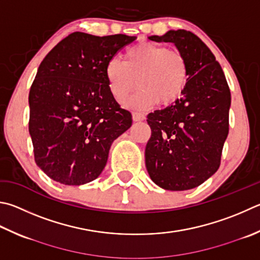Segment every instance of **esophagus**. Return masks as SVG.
Returning a JSON list of instances; mask_svg holds the SVG:
<instances>
[{
	"label": "esophagus",
	"mask_w": 260,
	"mask_h": 260,
	"mask_svg": "<svg viewBox=\"0 0 260 260\" xmlns=\"http://www.w3.org/2000/svg\"><path fill=\"white\" fill-rule=\"evenodd\" d=\"M133 119L134 121H141L145 119L144 114H141V112H133Z\"/></svg>",
	"instance_id": "1"
}]
</instances>
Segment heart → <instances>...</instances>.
I'll return each mask as SVG.
<instances>
[{"instance_id":"heart-1","label":"heart","mask_w":260,"mask_h":260,"mask_svg":"<svg viewBox=\"0 0 260 260\" xmlns=\"http://www.w3.org/2000/svg\"><path fill=\"white\" fill-rule=\"evenodd\" d=\"M108 87L116 100L122 101L139 84L126 105L146 109L158 101L168 106L182 95L188 78L187 62L176 50L143 42L126 51L125 62L112 58L106 66Z\"/></svg>"}]
</instances>
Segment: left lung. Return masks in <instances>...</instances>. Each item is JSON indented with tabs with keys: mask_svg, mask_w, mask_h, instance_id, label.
I'll return each instance as SVG.
<instances>
[{
	"mask_svg": "<svg viewBox=\"0 0 260 260\" xmlns=\"http://www.w3.org/2000/svg\"><path fill=\"white\" fill-rule=\"evenodd\" d=\"M149 40L175 44L187 62L188 78L181 99L148 115L151 138L145 166L165 190H190L219 168L229 134L231 92L215 55L193 32L168 30Z\"/></svg>",
	"mask_w": 260,
	"mask_h": 260,
	"instance_id": "1",
	"label": "left lung"
}]
</instances>
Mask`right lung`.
<instances>
[{"label":"right lung","mask_w":260,"mask_h":260,"mask_svg":"<svg viewBox=\"0 0 260 260\" xmlns=\"http://www.w3.org/2000/svg\"><path fill=\"white\" fill-rule=\"evenodd\" d=\"M135 40L75 31L41 62L28 99L29 134L36 165L53 181H94L112 142L132 126V114L109 91L106 66Z\"/></svg>","instance_id":"1"}]
</instances>
